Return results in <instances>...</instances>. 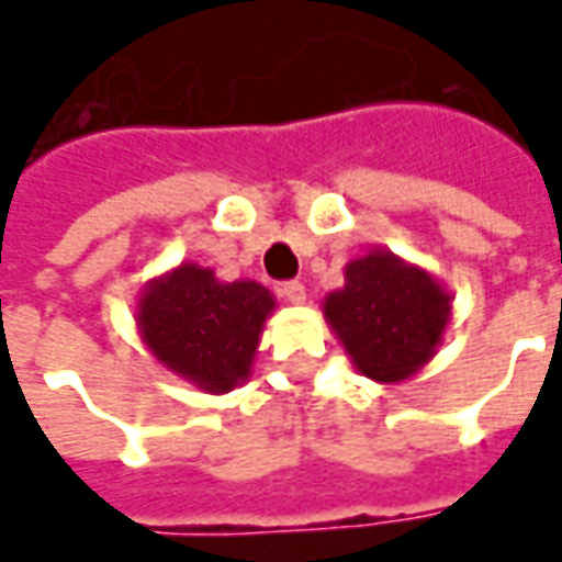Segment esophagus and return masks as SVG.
<instances>
[{
	"instance_id": "34e87169",
	"label": "esophagus",
	"mask_w": 562,
	"mask_h": 562,
	"mask_svg": "<svg viewBox=\"0 0 562 562\" xmlns=\"http://www.w3.org/2000/svg\"><path fill=\"white\" fill-rule=\"evenodd\" d=\"M281 293H284V300H288V303H293V305L305 303L303 281H284V284H281Z\"/></svg>"
}]
</instances>
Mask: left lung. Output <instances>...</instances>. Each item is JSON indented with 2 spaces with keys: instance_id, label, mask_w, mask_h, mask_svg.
<instances>
[{
  "instance_id": "1",
  "label": "left lung",
  "mask_w": 562,
  "mask_h": 562,
  "mask_svg": "<svg viewBox=\"0 0 562 562\" xmlns=\"http://www.w3.org/2000/svg\"><path fill=\"white\" fill-rule=\"evenodd\" d=\"M324 315L363 376L401 382L435 355L450 321V296L435 278L385 250L348 262L346 288Z\"/></svg>"
}]
</instances>
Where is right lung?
<instances>
[{
    "instance_id": "add662e5",
    "label": "right lung",
    "mask_w": 562,
    "mask_h": 562,
    "mask_svg": "<svg viewBox=\"0 0 562 562\" xmlns=\"http://www.w3.org/2000/svg\"><path fill=\"white\" fill-rule=\"evenodd\" d=\"M272 308V293L257 281L223 284L211 269L189 262L146 288L137 324L173 373L207 392H229L250 373Z\"/></svg>"
}]
</instances>
